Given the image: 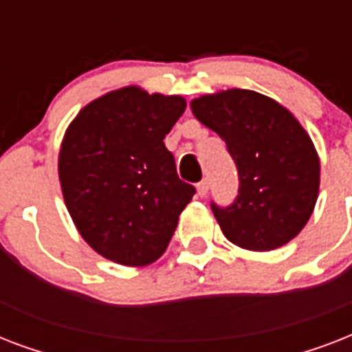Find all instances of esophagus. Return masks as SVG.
Returning <instances> with one entry per match:
<instances>
[{"label":"esophagus","instance_id":"esophagus-1","mask_svg":"<svg viewBox=\"0 0 352 352\" xmlns=\"http://www.w3.org/2000/svg\"><path fill=\"white\" fill-rule=\"evenodd\" d=\"M208 190H210L208 181H206V179H203V181L197 184V193L201 195V197H206V195H208Z\"/></svg>","mask_w":352,"mask_h":352}]
</instances>
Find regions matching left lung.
<instances>
[{
	"label": "left lung",
	"instance_id": "obj_1",
	"mask_svg": "<svg viewBox=\"0 0 352 352\" xmlns=\"http://www.w3.org/2000/svg\"><path fill=\"white\" fill-rule=\"evenodd\" d=\"M192 111L225 140L239 175L234 203H212L226 239L257 252L294 239L320 188V159L300 122L276 100L248 89L195 98Z\"/></svg>",
	"mask_w": 352,
	"mask_h": 352
}]
</instances>
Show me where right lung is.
<instances>
[{"label": "right lung", "instance_id": "add662e5", "mask_svg": "<svg viewBox=\"0 0 352 352\" xmlns=\"http://www.w3.org/2000/svg\"><path fill=\"white\" fill-rule=\"evenodd\" d=\"M184 109L182 96L124 87L71 122L58 159L63 199L80 235L106 259L144 267L170 245L195 195L164 146Z\"/></svg>", "mask_w": 352, "mask_h": 352}]
</instances>
